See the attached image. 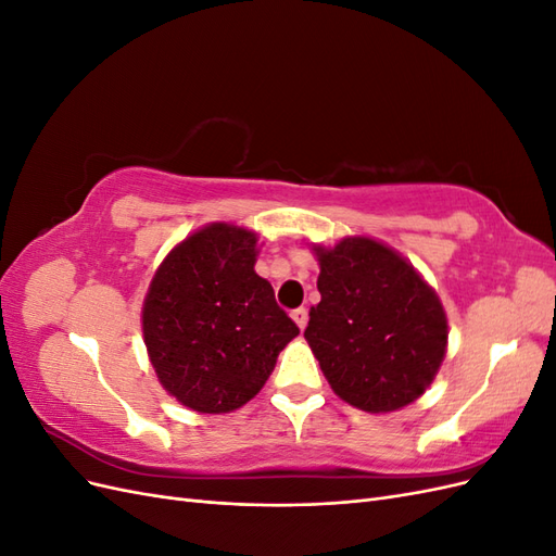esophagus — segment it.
Wrapping results in <instances>:
<instances>
[{
    "mask_svg": "<svg viewBox=\"0 0 556 556\" xmlns=\"http://www.w3.org/2000/svg\"><path fill=\"white\" fill-rule=\"evenodd\" d=\"M292 319L296 323V327L304 331L306 329V325H308V311L306 308H296V311H292Z\"/></svg>",
    "mask_w": 556,
    "mask_h": 556,
    "instance_id": "obj_1",
    "label": "esophagus"
}]
</instances>
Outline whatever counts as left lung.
<instances>
[{
  "instance_id": "obj_1",
  "label": "left lung",
  "mask_w": 556,
  "mask_h": 556,
  "mask_svg": "<svg viewBox=\"0 0 556 556\" xmlns=\"http://www.w3.org/2000/svg\"><path fill=\"white\" fill-rule=\"evenodd\" d=\"M319 304L304 331L336 396L366 413H394L427 392L447 352V315L417 268L371 237L325 248Z\"/></svg>"
}]
</instances>
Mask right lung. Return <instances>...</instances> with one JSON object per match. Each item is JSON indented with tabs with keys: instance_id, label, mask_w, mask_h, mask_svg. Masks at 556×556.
I'll return each instance as SVG.
<instances>
[{
	"instance_id": "1",
	"label": "right lung",
	"mask_w": 556,
	"mask_h": 556,
	"mask_svg": "<svg viewBox=\"0 0 556 556\" xmlns=\"http://www.w3.org/2000/svg\"><path fill=\"white\" fill-rule=\"evenodd\" d=\"M260 237L211 223L172 248L148 285L143 343L160 384L197 413H231L262 390L299 327L257 276Z\"/></svg>"
}]
</instances>
